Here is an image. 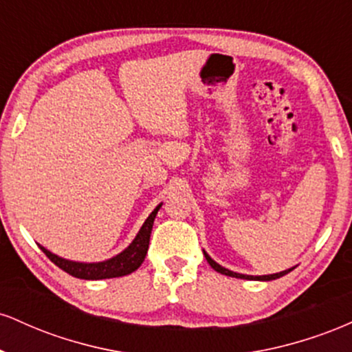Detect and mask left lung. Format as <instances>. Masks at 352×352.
Instances as JSON below:
<instances>
[{
	"mask_svg": "<svg viewBox=\"0 0 352 352\" xmlns=\"http://www.w3.org/2000/svg\"><path fill=\"white\" fill-rule=\"evenodd\" d=\"M204 254H205V258H207V261H208V265L212 266L213 270H215V272H218V273H221V274H225V276H232V278H240V280H254V281H272V280H278V278H281V276H285V274H288L289 272H293V268H288V270H285V272H280V273H273V274H261V276H253V274H241V273H235V272H230V270H227V268H223V266L221 265H218L215 260H212V258H210V254L205 252L204 250Z\"/></svg>",
	"mask_w": 352,
	"mask_h": 352,
	"instance_id": "8db88e82",
	"label": "left lung"
}]
</instances>
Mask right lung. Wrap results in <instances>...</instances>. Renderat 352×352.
Instances as JSON below:
<instances>
[{
  "label": "right lung",
  "instance_id": "right-lung-1",
  "mask_svg": "<svg viewBox=\"0 0 352 352\" xmlns=\"http://www.w3.org/2000/svg\"><path fill=\"white\" fill-rule=\"evenodd\" d=\"M160 207H162V204H159L153 208V212L147 217V220L144 221V225L140 227L139 233H137L134 240H132V243L129 245L124 252L109 258V260L98 261V263H82V261H72L66 260V258H60L58 254L51 253L50 250H46L41 245H39V248H41L44 254H46L56 266H59L63 272L69 273L71 276L80 278V280H106V278L125 276V274H131L132 272H135V270L144 263L145 254H147L148 250V241H151L153 220H155L157 212H159Z\"/></svg>",
  "mask_w": 352,
  "mask_h": 352
}]
</instances>
